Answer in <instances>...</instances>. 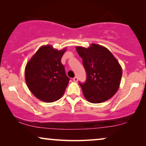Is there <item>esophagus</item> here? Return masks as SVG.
<instances>
[{"label": "esophagus", "instance_id": "obj_1", "mask_svg": "<svg viewBox=\"0 0 146 146\" xmlns=\"http://www.w3.org/2000/svg\"><path fill=\"white\" fill-rule=\"evenodd\" d=\"M73 80L76 82H78V77H74L73 78Z\"/></svg>", "mask_w": 146, "mask_h": 146}]
</instances>
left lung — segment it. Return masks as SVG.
<instances>
[{"label":"left lung","instance_id":"left-lung-1","mask_svg":"<svg viewBox=\"0 0 146 146\" xmlns=\"http://www.w3.org/2000/svg\"><path fill=\"white\" fill-rule=\"evenodd\" d=\"M86 73L84 83L79 82L85 98L89 102L102 103L116 93L121 82V66L109 50L92 44L90 47L77 46Z\"/></svg>","mask_w":146,"mask_h":146}]
</instances>
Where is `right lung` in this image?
<instances>
[{
	"label": "right lung",
	"mask_w": 146,
	"mask_h": 146,
	"mask_svg": "<svg viewBox=\"0 0 146 146\" xmlns=\"http://www.w3.org/2000/svg\"><path fill=\"white\" fill-rule=\"evenodd\" d=\"M66 49L58 50L50 45L38 50L26 66L27 86L38 99L53 102L62 96L70 78L61 63Z\"/></svg>",
	"instance_id": "add662e5"
}]
</instances>
